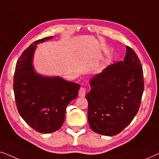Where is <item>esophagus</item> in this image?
I'll return each mask as SVG.
<instances>
[{"mask_svg":"<svg viewBox=\"0 0 159 159\" xmlns=\"http://www.w3.org/2000/svg\"><path fill=\"white\" fill-rule=\"evenodd\" d=\"M79 96L80 97H84L86 96V89L84 87H80L79 91Z\"/></svg>","mask_w":159,"mask_h":159,"instance_id":"esophagus-1","label":"esophagus"}]
</instances>
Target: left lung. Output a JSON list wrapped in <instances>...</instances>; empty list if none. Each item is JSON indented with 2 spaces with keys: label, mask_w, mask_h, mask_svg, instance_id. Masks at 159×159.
<instances>
[{
  "label": "left lung",
  "mask_w": 159,
  "mask_h": 159,
  "mask_svg": "<svg viewBox=\"0 0 159 159\" xmlns=\"http://www.w3.org/2000/svg\"><path fill=\"white\" fill-rule=\"evenodd\" d=\"M122 61L107 66L90 80L88 120L91 129L103 135L119 134L139 109L144 90L143 71L133 49L127 46Z\"/></svg>",
  "instance_id": "left-lung-1"
}]
</instances>
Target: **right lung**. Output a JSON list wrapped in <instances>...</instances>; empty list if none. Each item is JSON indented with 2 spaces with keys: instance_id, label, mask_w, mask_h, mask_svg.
Segmentation results:
<instances>
[{
  "instance_id": "add662e5",
  "label": "right lung",
  "mask_w": 159,
  "mask_h": 159,
  "mask_svg": "<svg viewBox=\"0 0 159 159\" xmlns=\"http://www.w3.org/2000/svg\"><path fill=\"white\" fill-rule=\"evenodd\" d=\"M39 39L24 51L16 62L13 91L18 111L24 121L36 131L50 133L61 127L68 104L77 97L80 85L59 76L38 74L33 67L37 44L51 39Z\"/></svg>"
}]
</instances>
